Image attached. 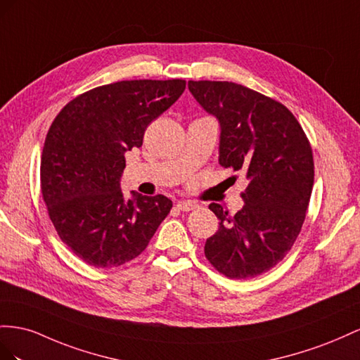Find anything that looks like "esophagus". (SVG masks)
<instances>
[{"label":"esophagus","mask_w":360,"mask_h":360,"mask_svg":"<svg viewBox=\"0 0 360 360\" xmlns=\"http://www.w3.org/2000/svg\"><path fill=\"white\" fill-rule=\"evenodd\" d=\"M176 208L182 212H188V211H193L198 208V205L194 202H190V200H181L176 203Z\"/></svg>","instance_id":"obj_1"}]
</instances>
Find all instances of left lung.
I'll list each match as a JSON object with an SVG mask.
<instances>
[{
  "label": "left lung",
  "instance_id": "8db88e82",
  "mask_svg": "<svg viewBox=\"0 0 360 360\" xmlns=\"http://www.w3.org/2000/svg\"><path fill=\"white\" fill-rule=\"evenodd\" d=\"M191 95L220 123L219 162L241 172L244 207L229 215L219 203V231L205 256L231 279H248L281 262L299 237L314 186L311 143L281 102L229 81H188Z\"/></svg>",
  "mask_w": 360,
  "mask_h": 360
}]
</instances>
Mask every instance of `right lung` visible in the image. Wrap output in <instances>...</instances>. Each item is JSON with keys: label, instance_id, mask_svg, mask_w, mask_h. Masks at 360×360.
Wrapping results in <instances>:
<instances>
[{"label": "right lung", "instance_id": "1", "mask_svg": "<svg viewBox=\"0 0 360 360\" xmlns=\"http://www.w3.org/2000/svg\"><path fill=\"white\" fill-rule=\"evenodd\" d=\"M186 90L184 79H131L91 89L66 104L51 125L40 188L60 240L79 259L115 269L148 248L172 210L162 194L131 191L120 178L125 153L143 145L152 120Z\"/></svg>", "mask_w": 360, "mask_h": 360}]
</instances>
